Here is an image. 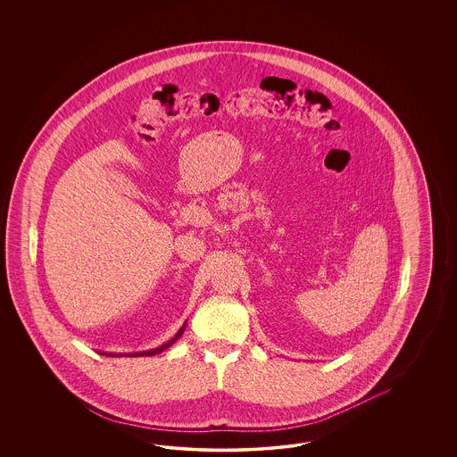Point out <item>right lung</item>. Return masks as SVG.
<instances>
[{
	"instance_id": "1",
	"label": "right lung",
	"mask_w": 457,
	"mask_h": 457,
	"mask_svg": "<svg viewBox=\"0 0 457 457\" xmlns=\"http://www.w3.org/2000/svg\"><path fill=\"white\" fill-rule=\"evenodd\" d=\"M179 335L180 332L178 333V335H176V337H174L172 340H169V342H167V344H164V345L162 346H157V348H154V350H145V352H140V353H132V355H142V357H144V355H155V353H161V352H162L164 348L172 345V344H174V342H176V340L179 338Z\"/></svg>"
}]
</instances>
